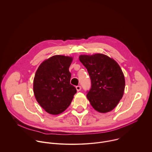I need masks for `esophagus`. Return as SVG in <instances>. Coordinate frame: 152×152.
<instances>
[{"mask_svg":"<svg viewBox=\"0 0 152 152\" xmlns=\"http://www.w3.org/2000/svg\"><path fill=\"white\" fill-rule=\"evenodd\" d=\"M76 90H77V91H79L81 90L82 87H81V86L78 85V86H76Z\"/></svg>","mask_w":152,"mask_h":152,"instance_id":"obj_1","label":"esophagus"}]
</instances>
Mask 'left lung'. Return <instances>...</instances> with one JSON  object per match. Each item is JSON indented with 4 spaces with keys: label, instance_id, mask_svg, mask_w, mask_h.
<instances>
[{
    "label": "left lung",
    "instance_id": "8db88e82",
    "mask_svg": "<svg viewBox=\"0 0 152 152\" xmlns=\"http://www.w3.org/2000/svg\"><path fill=\"white\" fill-rule=\"evenodd\" d=\"M79 60L87 69L91 79V88L86 97L97 111H112L121 99L125 80L117 62L103 54L80 55Z\"/></svg>",
    "mask_w": 152,
    "mask_h": 152
}]
</instances>
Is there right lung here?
<instances>
[{"label": "right lung", "instance_id": "1", "mask_svg": "<svg viewBox=\"0 0 152 152\" xmlns=\"http://www.w3.org/2000/svg\"><path fill=\"white\" fill-rule=\"evenodd\" d=\"M72 58L55 55L42 62L34 80L37 101L47 113L56 115L70 104L76 89L70 84Z\"/></svg>", "mask_w": 152, "mask_h": 152}]
</instances>
